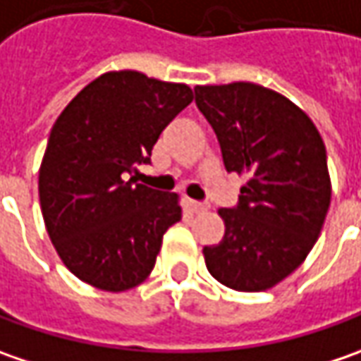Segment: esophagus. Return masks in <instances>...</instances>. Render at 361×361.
<instances>
[{
	"instance_id": "34e87169",
	"label": "esophagus",
	"mask_w": 361,
	"mask_h": 361,
	"mask_svg": "<svg viewBox=\"0 0 361 361\" xmlns=\"http://www.w3.org/2000/svg\"><path fill=\"white\" fill-rule=\"evenodd\" d=\"M188 208L194 212V214H206V212L210 210V206H208V204H204V202H196V200H188Z\"/></svg>"
}]
</instances>
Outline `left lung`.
Listing matches in <instances>:
<instances>
[{
  "instance_id": "left-lung-1",
  "label": "left lung",
  "mask_w": 361,
  "mask_h": 361,
  "mask_svg": "<svg viewBox=\"0 0 361 361\" xmlns=\"http://www.w3.org/2000/svg\"><path fill=\"white\" fill-rule=\"evenodd\" d=\"M194 90L226 169L248 176L238 206L218 210L226 230L204 246L206 267L230 289H271L322 234L331 204L325 143L305 111L273 88L230 82Z\"/></svg>"
}]
</instances>
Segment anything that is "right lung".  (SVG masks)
Returning <instances> with one entry per match:
<instances>
[{
  "instance_id": "add662e5",
  "label": "right lung",
  "mask_w": 361,
  "mask_h": 361,
  "mask_svg": "<svg viewBox=\"0 0 361 361\" xmlns=\"http://www.w3.org/2000/svg\"><path fill=\"white\" fill-rule=\"evenodd\" d=\"M194 99L188 85L111 71L56 118L38 176L46 232L64 267L109 293L141 285L167 228L181 220L178 194L137 183L165 127Z\"/></svg>"
}]
</instances>
